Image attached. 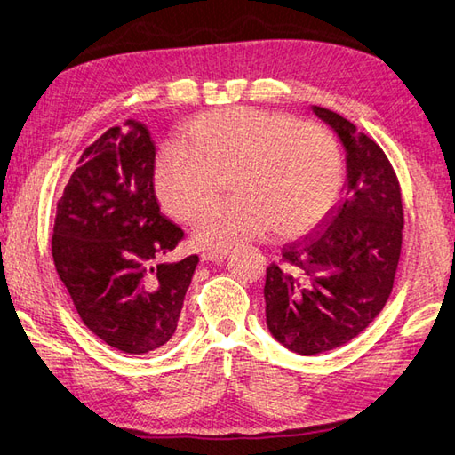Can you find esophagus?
Segmentation results:
<instances>
[{
	"label": "esophagus",
	"mask_w": 455,
	"mask_h": 455,
	"mask_svg": "<svg viewBox=\"0 0 455 455\" xmlns=\"http://www.w3.org/2000/svg\"><path fill=\"white\" fill-rule=\"evenodd\" d=\"M227 254H228L227 249H211V251H204L201 254V259L209 262H222L227 259Z\"/></svg>",
	"instance_id": "obj_1"
}]
</instances>
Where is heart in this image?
<instances>
[{
  "label": "heart",
  "instance_id": "b5f03b06",
  "mask_svg": "<svg viewBox=\"0 0 455 455\" xmlns=\"http://www.w3.org/2000/svg\"><path fill=\"white\" fill-rule=\"evenodd\" d=\"M187 147L155 161V193L172 219L195 222L228 179V203L206 212L195 230L203 246H235L275 228L308 233L342 188V156L324 127L249 107L204 113L188 123Z\"/></svg>",
  "mask_w": 455,
  "mask_h": 455
}]
</instances>
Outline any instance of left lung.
<instances>
[{"mask_svg": "<svg viewBox=\"0 0 455 455\" xmlns=\"http://www.w3.org/2000/svg\"><path fill=\"white\" fill-rule=\"evenodd\" d=\"M346 151L342 204L324 230L283 246L267 268L264 300L270 334L302 356L350 342L390 299L402 251L403 206L386 153L348 119L312 107Z\"/></svg>", "mask_w": 455, "mask_h": 455, "instance_id": "8db88e82", "label": "left lung"}]
</instances>
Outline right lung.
Instances as JSON below:
<instances>
[{
	"label": "right lung",
	"instance_id": "obj_1",
	"mask_svg": "<svg viewBox=\"0 0 455 455\" xmlns=\"http://www.w3.org/2000/svg\"><path fill=\"white\" fill-rule=\"evenodd\" d=\"M89 145L57 203L53 262L84 324L113 348L171 340L199 256L161 262L183 238L155 196V145L129 119Z\"/></svg>",
	"mask_w": 455,
	"mask_h": 455
}]
</instances>
